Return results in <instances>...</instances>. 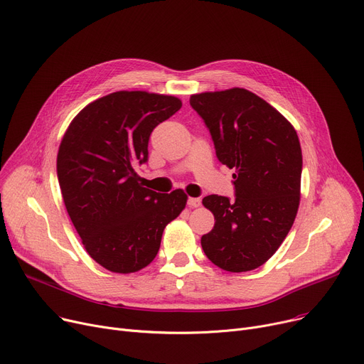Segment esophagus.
<instances>
[{
	"mask_svg": "<svg viewBox=\"0 0 364 364\" xmlns=\"http://www.w3.org/2000/svg\"><path fill=\"white\" fill-rule=\"evenodd\" d=\"M187 203L190 208H199L202 205V200L199 198H190Z\"/></svg>",
	"mask_w": 364,
	"mask_h": 364,
	"instance_id": "34e87169",
	"label": "esophagus"
}]
</instances>
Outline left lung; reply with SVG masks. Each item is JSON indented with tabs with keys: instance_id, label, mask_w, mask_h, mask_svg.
<instances>
[{
	"instance_id": "left-lung-1",
	"label": "left lung",
	"mask_w": 364,
	"mask_h": 364,
	"mask_svg": "<svg viewBox=\"0 0 364 364\" xmlns=\"http://www.w3.org/2000/svg\"><path fill=\"white\" fill-rule=\"evenodd\" d=\"M190 105L205 119L218 159L234 169L235 200H202L215 216L202 249L224 271H253L272 257L296 220L303 166L297 132L243 87L195 93Z\"/></svg>"
}]
</instances>
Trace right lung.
Masks as SVG:
<instances>
[{
	"mask_svg": "<svg viewBox=\"0 0 364 364\" xmlns=\"http://www.w3.org/2000/svg\"><path fill=\"white\" fill-rule=\"evenodd\" d=\"M173 95L118 90L86 105L67 127L57 155L65 209L89 256L115 274L137 272L155 259L165 227L187 203L143 187L152 130L181 108Z\"/></svg>",
	"mask_w": 364,
	"mask_h": 364,
	"instance_id": "1",
	"label": "right lung"
}]
</instances>
